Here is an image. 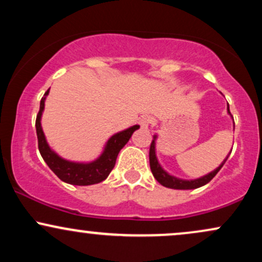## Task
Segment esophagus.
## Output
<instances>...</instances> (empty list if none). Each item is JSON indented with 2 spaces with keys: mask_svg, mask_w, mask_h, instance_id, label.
<instances>
[{
  "mask_svg": "<svg viewBox=\"0 0 262 262\" xmlns=\"http://www.w3.org/2000/svg\"><path fill=\"white\" fill-rule=\"evenodd\" d=\"M139 124L140 127L143 129H148L150 127V124H151V118L150 117H143V118L139 121Z\"/></svg>",
  "mask_w": 262,
  "mask_h": 262,
  "instance_id": "obj_1",
  "label": "esophagus"
}]
</instances>
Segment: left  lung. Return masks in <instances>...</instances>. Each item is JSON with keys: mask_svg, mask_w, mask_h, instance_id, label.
<instances>
[{"mask_svg": "<svg viewBox=\"0 0 262 262\" xmlns=\"http://www.w3.org/2000/svg\"><path fill=\"white\" fill-rule=\"evenodd\" d=\"M228 110V114L231 117L230 111H229V104L227 107ZM154 139L151 141V145H150V151H149V161H150V169H151L152 175L156 180H158L159 183H161L162 186L167 188H172V189H194L198 187H202V186L207 185L210 180L213 179L215 175L218 173V171L223 167V165L227 161V159L229 158L230 154H228L227 158L224 159L223 162L217 167L215 170L210 171L209 173L204 175L200 179H194V180H183V179H179V177L170 175L167 171H165L162 169V166L160 165V162L158 160V156H156V139H158V134H154ZM231 152V151H230Z\"/></svg>", "mask_w": 262, "mask_h": 262, "instance_id": "left-lung-1", "label": "left lung"}]
</instances>
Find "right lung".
<instances>
[{"instance_id": "right-lung-1", "label": "right lung", "mask_w": 262, "mask_h": 262, "mask_svg": "<svg viewBox=\"0 0 262 262\" xmlns=\"http://www.w3.org/2000/svg\"><path fill=\"white\" fill-rule=\"evenodd\" d=\"M49 90L44 93L43 98H41L40 108H39L37 121H35L38 148L41 158L47 162L50 170L61 181L70 183V185L89 186L104 181L108 175H110L111 171L113 170L119 151L128 143L134 132L140 127L139 125H133V127H129L124 129V130L113 134L107 140V143L104 144V148L102 150L101 155L97 159H95V160L89 162L66 160V159L61 158V156L56 154L50 148V145L47 141V138L44 135L43 128H41V116H43L45 100H47V96L49 95Z\"/></svg>"}]
</instances>
